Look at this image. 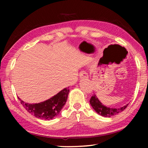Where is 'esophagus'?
<instances>
[{
  "mask_svg": "<svg viewBox=\"0 0 148 148\" xmlns=\"http://www.w3.org/2000/svg\"><path fill=\"white\" fill-rule=\"evenodd\" d=\"M79 77L81 79H87L88 78V73H87L85 71H81L79 73Z\"/></svg>",
  "mask_w": 148,
  "mask_h": 148,
  "instance_id": "obj_1",
  "label": "esophagus"
}]
</instances>
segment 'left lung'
<instances>
[{"mask_svg":"<svg viewBox=\"0 0 148 148\" xmlns=\"http://www.w3.org/2000/svg\"><path fill=\"white\" fill-rule=\"evenodd\" d=\"M90 103L94 110L98 113V114L102 115L104 117H110L114 116L119 113H120L125 110L128 106L129 104L125 105L124 106L121 107V108H110V107H107L102 104L100 100H98V97L96 94H94L91 97Z\"/></svg>","mask_w":148,"mask_h":148,"instance_id":"obj_1","label":"left lung"}]
</instances>
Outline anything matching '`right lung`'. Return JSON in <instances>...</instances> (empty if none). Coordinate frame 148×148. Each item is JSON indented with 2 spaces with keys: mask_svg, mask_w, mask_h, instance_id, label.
Wrapping results in <instances>:
<instances>
[{
  "mask_svg": "<svg viewBox=\"0 0 148 148\" xmlns=\"http://www.w3.org/2000/svg\"><path fill=\"white\" fill-rule=\"evenodd\" d=\"M69 93V89L65 88L48 100L37 104H29L18 98L26 110L36 118L50 120L59 114L66 102Z\"/></svg>",
  "mask_w": 148,
  "mask_h": 148,
  "instance_id": "add662e5",
  "label": "right lung"
}]
</instances>
